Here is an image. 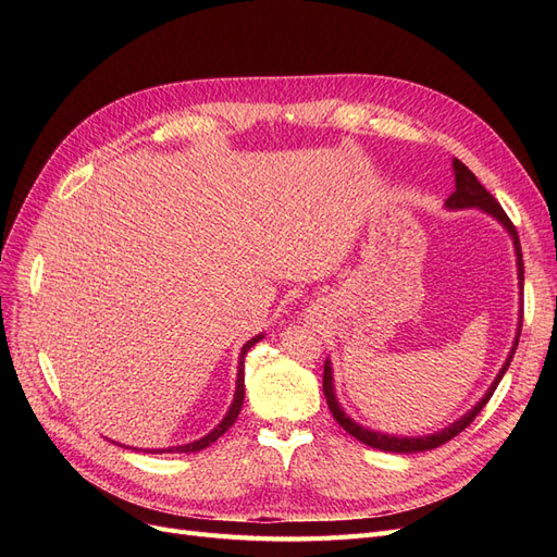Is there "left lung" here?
<instances>
[{
  "instance_id": "left-lung-1",
  "label": "left lung",
  "mask_w": 557,
  "mask_h": 557,
  "mask_svg": "<svg viewBox=\"0 0 557 557\" xmlns=\"http://www.w3.org/2000/svg\"><path fill=\"white\" fill-rule=\"evenodd\" d=\"M453 174H455V193L446 199V209L448 211H462V209H479V211H485L487 215H493L495 221L509 232V237L513 242V250H516V267H518V285H520V315H518V330H516V339H513V346L509 350L507 360H504L499 374L495 376V381L491 383V387H487V393L471 407L465 416H460L455 423H450L448 428L434 432V434H423V436H397V434H383V432H376V430H369L360 423H356L344 409L339 399H336V393H334V372H332V362L325 360V372H323V393H325V399L330 404V411L334 416L336 423H339L350 436H356L358 442L372 446V448H379V450H385V453H423V450H432L436 446H442L446 442H450L453 436H458L471 420H474L481 409L487 404V399L493 397L495 387L499 385L504 372H507L511 360H513V352L518 348V336H520V327H522V274H525V267H522V252H520V242H518V232L513 227V223L509 221V215L504 213V209L497 205V199L487 193L483 185L479 183V178L471 174L467 166L458 160L453 158Z\"/></svg>"
}]
</instances>
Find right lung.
<instances>
[{"label": "right lung", "mask_w": 557, "mask_h": 557, "mask_svg": "<svg viewBox=\"0 0 557 557\" xmlns=\"http://www.w3.org/2000/svg\"><path fill=\"white\" fill-rule=\"evenodd\" d=\"M260 339H264V334H258V336H252V339H248L246 344H244V348H242V352H239V367H237V387H234V399H232V404H230V409H227V413H225V418L221 420V423H218L209 434H205L201 436V440H195V442H190V444H183V446H170V448H156L153 453H197V450H201V448H207V446H211L218 436H223L230 428H232V423L234 420H237V416H239V411H242V404H244V395H246V391H244V358H246V352L256 346ZM129 448V446H127Z\"/></svg>", "instance_id": "obj_1"}]
</instances>
